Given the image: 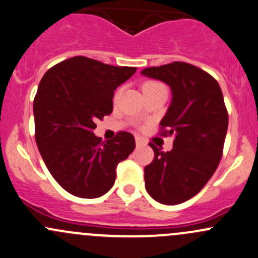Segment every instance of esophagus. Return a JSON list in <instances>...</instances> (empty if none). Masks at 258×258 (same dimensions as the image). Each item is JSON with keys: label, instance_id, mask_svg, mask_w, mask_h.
Listing matches in <instances>:
<instances>
[{"label": "esophagus", "instance_id": "1", "mask_svg": "<svg viewBox=\"0 0 258 258\" xmlns=\"http://www.w3.org/2000/svg\"><path fill=\"white\" fill-rule=\"evenodd\" d=\"M135 140H136V146H137V147H141V146H145L146 145V140H145V138L141 137V136H136V137H135Z\"/></svg>", "mask_w": 258, "mask_h": 258}]
</instances>
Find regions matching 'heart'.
Instances as JSON below:
<instances>
[{
	"mask_svg": "<svg viewBox=\"0 0 258 258\" xmlns=\"http://www.w3.org/2000/svg\"><path fill=\"white\" fill-rule=\"evenodd\" d=\"M122 89L118 88L117 90L113 94V101H117L118 97H120ZM142 91L143 94H151V93H157V91H167V88H165L164 84H162L161 81L157 80H148L145 81L142 85Z\"/></svg>",
	"mask_w": 258,
	"mask_h": 258,
	"instance_id": "1",
	"label": "heart"
}]
</instances>
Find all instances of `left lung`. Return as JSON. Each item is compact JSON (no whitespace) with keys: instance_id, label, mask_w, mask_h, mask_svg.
<instances>
[{"instance_id":"left-lung-1","label":"left lung","mask_w":258,"mask_h":258,"mask_svg":"<svg viewBox=\"0 0 258 258\" xmlns=\"http://www.w3.org/2000/svg\"><path fill=\"white\" fill-rule=\"evenodd\" d=\"M146 77L164 81L173 94L161 121V136H173V148L163 152L153 143L145 184L156 202L177 205L197 195L213 177L224 150L229 113L218 81L200 68L173 61L142 70Z\"/></svg>"}]
</instances>
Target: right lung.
Returning a JSON list of instances; mask_svg holds the SVG:
<instances>
[{
    "label": "right lung",
    "mask_w": 258,
    "mask_h": 258,
    "mask_svg": "<svg viewBox=\"0 0 258 258\" xmlns=\"http://www.w3.org/2000/svg\"><path fill=\"white\" fill-rule=\"evenodd\" d=\"M136 70L79 55L43 75L33 102L34 136L48 170L68 193L85 199L107 193L117 164L136 147L130 132L107 142L94 135L96 120L112 112L113 91Z\"/></svg>",
    "instance_id": "add662e5"
}]
</instances>
